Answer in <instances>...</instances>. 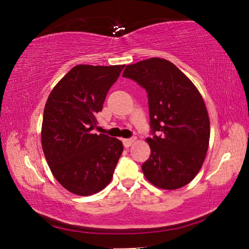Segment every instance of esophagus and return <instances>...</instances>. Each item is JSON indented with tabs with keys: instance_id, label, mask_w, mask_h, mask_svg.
<instances>
[{
	"instance_id": "obj_1",
	"label": "esophagus",
	"mask_w": 249,
	"mask_h": 249,
	"mask_svg": "<svg viewBox=\"0 0 249 249\" xmlns=\"http://www.w3.org/2000/svg\"><path fill=\"white\" fill-rule=\"evenodd\" d=\"M136 142V138H130V139H123V144L125 147H129L133 145Z\"/></svg>"
}]
</instances>
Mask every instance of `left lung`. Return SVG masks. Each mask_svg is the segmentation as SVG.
Masks as SVG:
<instances>
[{
	"label": "left lung",
	"instance_id": "1",
	"mask_svg": "<svg viewBox=\"0 0 249 249\" xmlns=\"http://www.w3.org/2000/svg\"><path fill=\"white\" fill-rule=\"evenodd\" d=\"M123 77L139 83L149 97L154 137L146 139L151 155L142 165L144 177L161 189L185 186L200 171L209 149L210 119L200 92L173 63L160 57L127 65Z\"/></svg>",
	"mask_w": 249,
	"mask_h": 249
}]
</instances>
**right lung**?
Returning a JSON list of instances; mask_svg holds the SVG:
<instances>
[{
    "label": "right lung",
    "instance_id": "1",
    "mask_svg": "<svg viewBox=\"0 0 249 249\" xmlns=\"http://www.w3.org/2000/svg\"><path fill=\"white\" fill-rule=\"evenodd\" d=\"M124 66L72 67L46 102L41 125L46 160L56 181L75 195L91 196L107 187L123 152L122 141L92 130Z\"/></svg>",
    "mask_w": 249,
    "mask_h": 249
}]
</instances>
